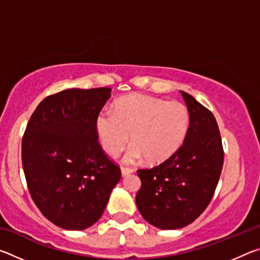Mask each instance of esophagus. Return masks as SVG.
<instances>
[{
  "mask_svg": "<svg viewBox=\"0 0 260 260\" xmlns=\"http://www.w3.org/2000/svg\"><path fill=\"white\" fill-rule=\"evenodd\" d=\"M133 172H134V170L131 169V167H124V166L121 167V175H122V177H126V175H128V174L133 173Z\"/></svg>",
  "mask_w": 260,
  "mask_h": 260,
  "instance_id": "obj_1",
  "label": "esophagus"
}]
</instances>
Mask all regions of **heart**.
Segmentation results:
<instances>
[{"instance_id": "b5f03b06", "label": "heart", "mask_w": 260, "mask_h": 260, "mask_svg": "<svg viewBox=\"0 0 260 260\" xmlns=\"http://www.w3.org/2000/svg\"><path fill=\"white\" fill-rule=\"evenodd\" d=\"M189 126L186 105L143 94H132L118 100L113 112L103 110L96 118L100 142L109 155L116 156L129 141L133 146L126 161L147 158L161 162L181 146Z\"/></svg>"}]
</instances>
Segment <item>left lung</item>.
<instances>
[{"mask_svg": "<svg viewBox=\"0 0 260 260\" xmlns=\"http://www.w3.org/2000/svg\"><path fill=\"white\" fill-rule=\"evenodd\" d=\"M180 93L189 113L182 146L158 166L138 171L136 206L144 220L160 230L182 228L203 213L223 164L221 136L212 112L191 95Z\"/></svg>", "mask_w": 260, "mask_h": 260, "instance_id": "obj_1", "label": "left lung"}]
</instances>
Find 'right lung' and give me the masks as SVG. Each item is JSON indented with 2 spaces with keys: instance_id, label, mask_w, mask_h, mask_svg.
<instances>
[{
  "instance_id": "obj_1",
  "label": "right lung",
  "mask_w": 260,
  "mask_h": 260,
  "mask_svg": "<svg viewBox=\"0 0 260 260\" xmlns=\"http://www.w3.org/2000/svg\"><path fill=\"white\" fill-rule=\"evenodd\" d=\"M110 88H71L46 98L35 109L21 143L30 196L56 226L82 231L103 214L120 169L99 143L96 118Z\"/></svg>"
}]
</instances>
